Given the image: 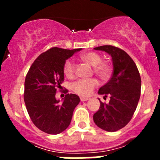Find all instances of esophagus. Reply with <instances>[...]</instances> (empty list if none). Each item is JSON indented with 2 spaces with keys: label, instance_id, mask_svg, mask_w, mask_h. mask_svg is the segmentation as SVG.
Returning <instances> with one entry per match:
<instances>
[{
  "label": "esophagus",
  "instance_id": "34e87169",
  "mask_svg": "<svg viewBox=\"0 0 160 160\" xmlns=\"http://www.w3.org/2000/svg\"><path fill=\"white\" fill-rule=\"evenodd\" d=\"M88 100H89L88 98H83V97H81V98H80V101H81V102H86V101Z\"/></svg>",
  "mask_w": 160,
  "mask_h": 160
}]
</instances>
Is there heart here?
Wrapping results in <instances>:
<instances>
[{
    "instance_id": "heart-1",
    "label": "heart",
    "mask_w": 160,
    "mask_h": 160,
    "mask_svg": "<svg viewBox=\"0 0 160 160\" xmlns=\"http://www.w3.org/2000/svg\"><path fill=\"white\" fill-rule=\"evenodd\" d=\"M80 59L89 65L93 67V71L102 80H107L111 74V66L107 62L102 61V57L94 52H86L80 56ZM74 65L71 60H67L64 64L63 72L68 78H72L74 75ZM95 79L79 80L71 85V89L75 94L80 97L89 96L98 86Z\"/></svg>"
}]
</instances>
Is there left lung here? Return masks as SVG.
Returning a JSON list of instances; mask_svg holds the SVG:
<instances>
[{
  "label": "left lung",
  "instance_id": "1",
  "mask_svg": "<svg viewBox=\"0 0 160 160\" xmlns=\"http://www.w3.org/2000/svg\"><path fill=\"white\" fill-rule=\"evenodd\" d=\"M94 49L104 51L111 56L113 71L109 81L98 92L104 97L110 95L109 103L100 102L93 120L102 129L116 132L128 124L136 110L141 95L140 74L131 57L122 49L111 45Z\"/></svg>",
  "mask_w": 160,
  "mask_h": 160
}]
</instances>
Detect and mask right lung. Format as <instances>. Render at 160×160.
Segmentation results:
<instances>
[{
  "mask_svg": "<svg viewBox=\"0 0 160 160\" xmlns=\"http://www.w3.org/2000/svg\"><path fill=\"white\" fill-rule=\"evenodd\" d=\"M81 49L52 47L36 58L26 75L24 100L27 111L36 127L46 133L57 135L65 131L80 103L75 94H67L60 102L56 93L64 81L66 60Z\"/></svg>",
  "mask_w": 160,
  "mask_h": 160,
  "instance_id": "1",
  "label": "right lung"
}]
</instances>
